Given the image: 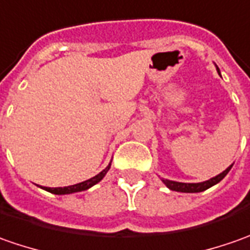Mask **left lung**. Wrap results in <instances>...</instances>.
Here are the masks:
<instances>
[{"mask_svg":"<svg viewBox=\"0 0 250 250\" xmlns=\"http://www.w3.org/2000/svg\"><path fill=\"white\" fill-rule=\"evenodd\" d=\"M217 67V66H216ZM217 72L220 74V69L217 67ZM232 165L227 167L223 173H220L216 177H213L208 181H203V183H178V181H171V180H166V178H162L163 184L167 187L168 189L171 191H177V192H188V194H194V192H202V191H206L208 188H210L213 185H216L217 183H220L224 177L227 176L228 171L231 170Z\"/></svg>","mask_w":250,"mask_h":250,"instance_id":"left-lung-1","label":"left lung"}]
</instances>
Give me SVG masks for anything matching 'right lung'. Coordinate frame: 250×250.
I'll use <instances>...</instances> for the list:
<instances>
[{"instance_id":"obj_1","label":"right lung","mask_w":250,"mask_h":250,"mask_svg":"<svg viewBox=\"0 0 250 250\" xmlns=\"http://www.w3.org/2000/svg\"><path fill=\"white\" fill-rule=\"evenodd\" d=\"M109 168H110V163H109L108 166L104 168L99 174L94 176L92 178H90V180H85V181H83V183H79V184H74V185H69V187H59V188H49V187H44V189L48 191V192H51V194H55V195H69V194H74V192H82V191H85V189L91 188L92 185L98 184L99 181L105 177V174L108 173Z\"/></svg>"}]
</instances>
